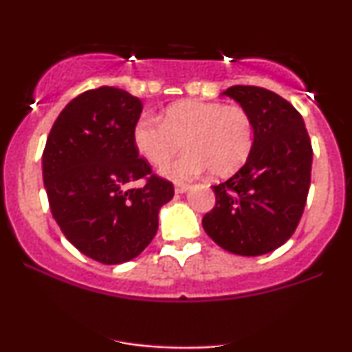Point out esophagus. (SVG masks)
<instances>
[{"label": "esophagus", "mask_w": 352, "mask_h": 352, "mask_svg": "<svg viewBox=\"0 0 352 352\" xmlns=\"http://www.w3.org/2000/svg\"><path fill=\"white\" fill-rule=\"evenodd\" d=\"M188 190V184H184V182H177L175 184V193H184Z\"/></svg>", "instance_id": "esophagus-1"}]
</instances>
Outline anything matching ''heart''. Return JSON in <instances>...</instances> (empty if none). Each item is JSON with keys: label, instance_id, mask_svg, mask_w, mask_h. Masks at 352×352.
<instances>
[{"label": "heart", "instance_id": "b5f03b06", "mask_svg": "<svg viewBox=\"0 0 352 352\" xmlns=\"http://www.w3.org/2000/svg\"><path fill=\"white\" fill-rule=\"evenodd\" d=\"M253 120L236 104L182 100L160 116L142 117L134 125L132 142L151 165L163 164L184 142L188 152L162 165V175L187 180L205 170L215 177L233 173L248 159L253 147Z\"/></svg>", "mask_w": 352, "mask_h": 352}]
</instances>
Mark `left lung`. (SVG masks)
I'll return each instance as SVG.
<instances>
[{
  "label": "left lung",
  "mask_w": 352,
  "mask_h": 352,
  "mask_svg": "<svg viewBox=\"0 0 352 352\" xmlns=\"http://www.w3.org/2000/svg\"><path fill=\"white\" fill-rule=\"evenodd\" d=\"M253 120V147L243 167L213 185L215 207L201 220L218 246L258 256L289 240L300 223L311 184L313 148L300 112L281 96L256 86H232Z\"/></svg>",
  "instance_id": "obj_1"
}]
</instances>
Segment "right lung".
Segmentation results:
<instances>
[{
	"instance_id": "obj_1",
	"label": "right lung",
	"mask_w": 352,
	"mask_h": 352,
	"mask_svg": "<svg viewBox=\"0 0 352 352\" xmlns=\"http://www.w3.org/2000/svg\"><path fill=\"white\" fill-rule=\"evenodd\" d=\"M142 100L117 87L82 92L63 109L43 152V180L60 232L104 265L139 256L172 200V182L152 173L132 142ZM144 178L140 189L128 184Z\"/></svg>"
}]
</instances>
